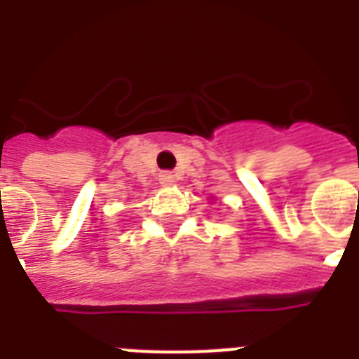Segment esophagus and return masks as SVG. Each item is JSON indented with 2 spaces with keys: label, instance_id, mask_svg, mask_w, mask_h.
Returning <instances> with one entry per match:
<instances>
[{
  "label": "esophagus",
  "instance_id": "34e87169",
  "mask_svg": "<svg viewBox=\"0 0 359 359\" xmlns=\"http://www.w3.org/2000/svg\"><path fill=\"white\" fill-rule=\"evenodd\" d=\"M160 182H162L163 186H173L175 184V175L169 173V171H163V173H160Z\"/></svg>",
  "mask_w": 359,
  "mask_h": 359
}]
</instances>
